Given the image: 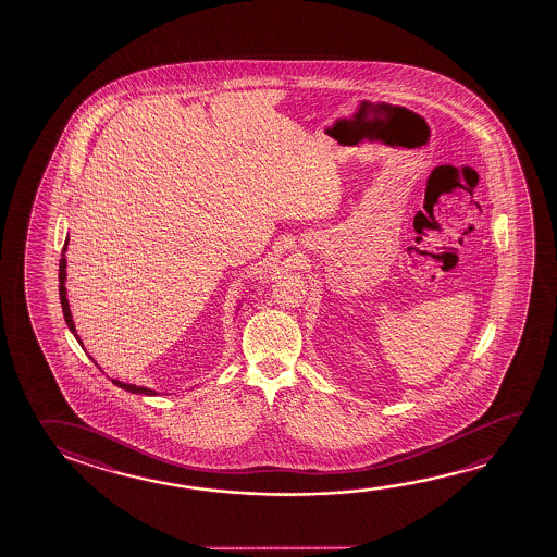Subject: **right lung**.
<instances>
[{
	"label": "right lung",
	"instance_id": "add662e5",
	"mask_svg": "<svg viewBox=\"0 0 557 557\" xmlns=\"http://www.w3.org/2000/svg\"><path fill=\"white\" fill-rule=\"evenodd\" d=\"M65 247H67V238H65L64 250H62V258H60V274H58V280H60V302H62V310H64L65 324H67V329L72 330V334H74V336L77 337V342H79V336L75 334L74 319H72V312H70V302H67V297H65ZM79 344H82V342H79ZM95 366H97V363H95ZM112 383L120 386V388H124V391H128V393L146 394V396H156L157 394L156 391H151V388H144V386H136V384L120 383V381H112Z\"/></svg>",
	"mask_w": 557,
	"mask_h": 557
}]
</instances>
